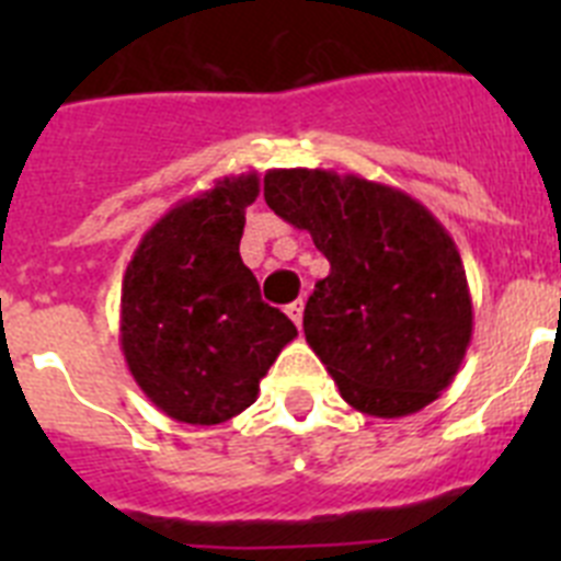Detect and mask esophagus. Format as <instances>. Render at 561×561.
<instances>
[{
    "mask_svg": "<svg viewBox=\"0 0 561 561\" xmlns=\"http://www.w3.org/2000/svg\"><path fill=\"white\" fill-rule=\"evenodd\" d=\"M304 309H306L304 300H295V304L286 306V314L291 317V323H295L297 329H300V325H304Z\"/></svg>",
    "mask_w": 561,
    "mask_h": 561,
    "instance_id": "esophagus-1",
    "label": "esophagus"
}]
</instances>
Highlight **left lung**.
Segmentation results:
<instances>
[{
	"label": "left lung",
	"mask_w": 561,
	"mask_h": 561,
	"mask_svg": "<svg viewBox=\"0 0 561 561\" xmlns=\"http://www.w3.org/2000/svg\"><path fill=\"white\" fill-rule=\"evenodd\" d=\"M264 199L329 257L304 331L342 399L376 419L413 415L438 399L474 320L447 227L399 187L323 168H272Z\"/></svg>",
	"instance_id": "obj_1"
}]
</instances>
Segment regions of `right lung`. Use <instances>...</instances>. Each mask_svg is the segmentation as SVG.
Listing matches in <instances>:
<instances>
[{
    "instance_id": "obj_1",
    "label": "right lung",
    "mask_w": 561,
    "mask_h": 561,
    "mask_svg": "<svg viewBox=\"0 0 561 561\" xmlns=\"http://www.w3.org/2000/svg\"><path fill=\"white\" fill-rule=\"evenodd\" d=\"M257 173L225 176L182 199L134 250L121 291V348L134 381L168 419L213 427L257 399L261 379L297 336L261 300L241 261Z\"/></svg>"
}]
</instances>
